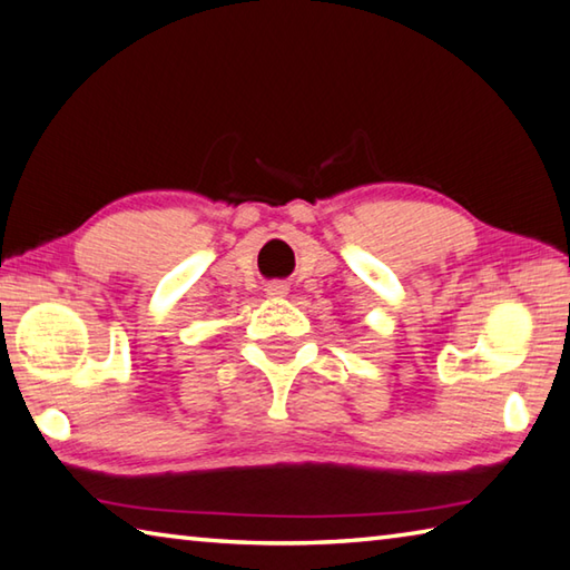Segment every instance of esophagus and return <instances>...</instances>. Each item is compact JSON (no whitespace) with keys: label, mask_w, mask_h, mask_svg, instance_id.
Masks as SVG:
<instances>
[{"label":"esophagus","mask_w":570,"mask_h":570,"mask_svg":"<svg viewBox=\"0 0 570 570\" xmlns=\"http://www.w3.org/2000/svg\"><path fill=\"white\" fill-rule=\"evenodd\" d=\"M264 292H266V296H272V298H282V296L288 294V286L282 284V282H272V284H266Z\"/></svg>","instance_id":"obj_1"}]
</instances>
